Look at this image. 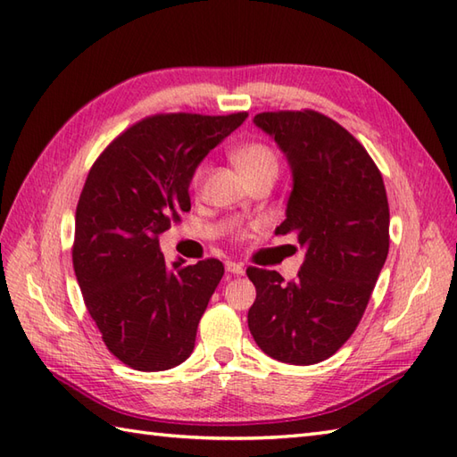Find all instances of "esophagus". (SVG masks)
Masks as SVG:
<instances>
[{
    "label": "esophagus",
    "instance_id": "1",
    "mask_svg": "<svg viewBox=\"0 0 457 457\" xmlns=\"http://www.w3.org/2000/svg\"><path fill=\"white\" fill-rule=\"evenodd\" d=\"M227 271L235 273V276H242V273H245V266H242V263H237V262H227Z\"/></svg>",
    "mask_w": 457,
    "mask_h": 457
}]
</instances>
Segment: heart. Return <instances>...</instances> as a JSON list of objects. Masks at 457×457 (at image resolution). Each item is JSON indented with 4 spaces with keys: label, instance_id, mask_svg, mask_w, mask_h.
<instances>
[{
    "label": "heart",
    "instance_id": "b5f03b06",
    "mask_svg": "<svg viewBox=\"0 0 457 457\" xmlns=\"http://www.w3.org/2000/svg\"><path fill=\"white\" fill-rule=\"evenodd\" d=\"M232 160L240 168L242 174L248 178V181L262 178V176H276L279 170V158L271 146L260 140H252V143H245L237 148H232ZM209 171V164L205 160L195 168L194 178H191V186L194 189H201L205 184Z\"/></svg>",
    "mask_w": 457,
    "mask_h": 457
}]
</instances>
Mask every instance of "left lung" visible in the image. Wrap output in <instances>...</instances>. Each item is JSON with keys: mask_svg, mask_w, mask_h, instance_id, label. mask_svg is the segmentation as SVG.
<instances>
[{"mask_svg": "<svg viewBox=\"0 0 457 457\" xmlns=\"http://www.w3.org/2000/svg\"><path fill=\"white\" fill-rule=\"evenodd\" d=\"M254 123L293 170L287 219L276 232H293L307 256L293 281L246 270L256 287L248 328L273 360L311 366L337 353L366 312L389 252L387 194L360 140L319 111H263Z\"/></svg>", "mask_w": 457, "mask_h": 457, "instance_id": "1", "label": "left lung"}]
</instances>
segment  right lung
<instances>
[{"label": "right lung", "mask_w": 457, "mask_h": 457, "mask_svg": "<svg viewBox=\"0 0 457 457\" xmlns=\"http://www.w3.org/2000/svg\"><path fill=\"white\" fill-rule=\"evenodd\" d=\"M246 117H145L111 140L89 170L76 207L74 271L101 340L129 368L170 370L194 352L225 266L217 258L168 263L158 237L191 209L199 162Z\"/></svg>", "instance_id": "1"}]
</instances>
